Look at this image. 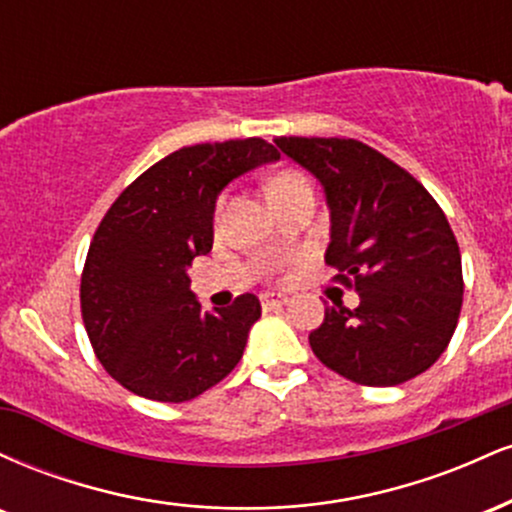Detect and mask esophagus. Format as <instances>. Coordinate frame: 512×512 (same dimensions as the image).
Masks as SVG:
<instances>
[{
	"label": "esophagus",
	"mask_w": 512,
	"mask_h": 512,
	"mask_svg": "<svg viewBox=\"0 0 512 512\" xmlns=\"http://www.w3.org/2000/svg\"><path fill=\"white\" fill-rule=\"evenodd\" d=\"M260 301L264 310H274V308H284V305L289 303V298L281 296V293H262Z\"/></svg>",
	"instance_id": "1"
}]
</instances>
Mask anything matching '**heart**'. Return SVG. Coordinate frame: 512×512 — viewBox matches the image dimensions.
<instances>
[{
	"mask_svg": "<svg viewBox=\"0 0 512 512\" xmlns=\"http://www.w3.org/2000/svg\"><path fill=\"white\" fill-rule=\"evenodd\" d=\"M303 185H308V180H305V175L296 173V170H281V173L274 175L272 182H269L267 197L281 195V192L296 190V187H303Z\"/></svg>",
	"mask_w": 512,
	"mask_h": 512,
	"instance_id": "b5f03b06",
	"label": "heart"
}]
</instances>
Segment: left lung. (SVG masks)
<instances>
[{"instance_id":"obj_1","label":"left lung","mask_w":512,"mask_h":512,"mask_svg":"<svg viewBox=\"0 0 512 512\" xmlns=\"http://www.w3.org/2000/svg\"><path fill=\"white\" fill-rule=\"evenodd\" d=\"M330 207L325 262L361 298L327 305L313 354L358 385L416 378L448 349L462 308V257L438 202L404 168L356 139L279 137Z\"/></svg>"}]
</instances>
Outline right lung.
<instances>
[{
	"label": "right lung",
	"instance_id": "obj_1",
	"mask_svg": "<svg viewBox=\"0 0 512 512\" xmlns=\"http://www.w3.org/2000/svg\"><path fill=\"white\" fill-rule=\"evenodd\" d=\"M272 161L279 154L260 137L185 146L139 175L103 216L81 274V317L98 361L129 392L187 402L243 358L262 315L257 296L204 310L187 269L214 245L223 187Z\"/></svg>",
	"mask_w": 512,
	"mask_h": 512
}]
</instances>
